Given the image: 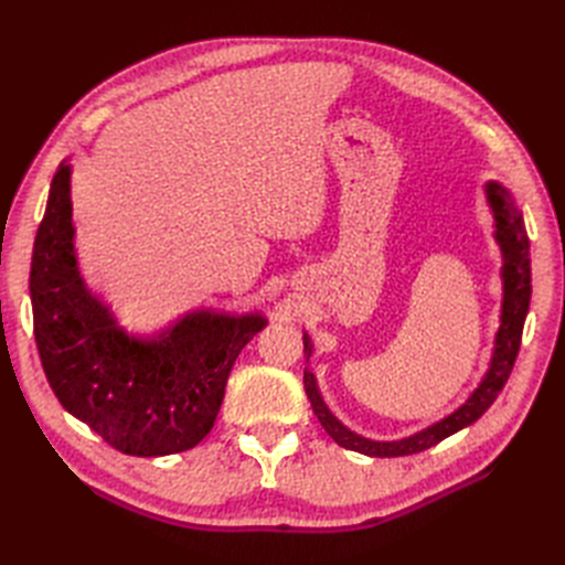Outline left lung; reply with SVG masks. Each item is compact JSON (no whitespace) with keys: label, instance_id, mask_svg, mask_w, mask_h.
Wrapping results in <instances>:
<instances>
[{"label":"left lung","instance_id":"1","mask_svg":"<svg viewBox=\"0 0 565 565\" xmlns=\"http://www.w3.org/2000/svg\"><path fill=\"white\" fill-rule=\"evenodd\" d=\"M486 191H488V202L492 207L494 221H498V233H494V237H498V243L504 252L502 324H500L498 339H494V355H492V363H490L486 380L481 382V386L476 388L473 396L450 417H446L443 422L429 426V429H424L409 438L380 443V440H367L363 436L349 431L347 426L330 413L328 405L322 403L313 374L306 370L303 372L306 396H309L311 407L318 415L322 429L328 431L341 448L353 450V452H363L370 457H403V455H415L422 450H429L431 446H438L443 438H448V436L457 434L459 429H465V426L473 424L494 403L498 393L504 388L511 370H514L519 349H521L523 322H525L527 306H530V241L525 233L523 216L514 207V202H511V195L504 191V188L500 183H488ZM303 355H306V361H309V355H311L309 337L303 339Z\"/></svg>","mask_w":565,"mask_h":565}]
</instances>
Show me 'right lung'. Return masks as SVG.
Listing matches in <instances>:
<instances>
[{
	"instance_id": "obj_1",
	"label": "right lung",
	"mask_w": 565,
	"mask_h": 565,
	"mask_svg": "<svg viewBox=\"0 0 565 565\" xmlns=\"http://www.w3.org/2000/svg\"><path fill=\"white\" fill-rule=\"evenodd\" d=\"M71 167L61 164L30 266L32 322L49 386L110 448L162 457L212 431L235 358L259 316H185L158 341H136L84 287L73 249Z\"/></svg>"
}]
</instances>
